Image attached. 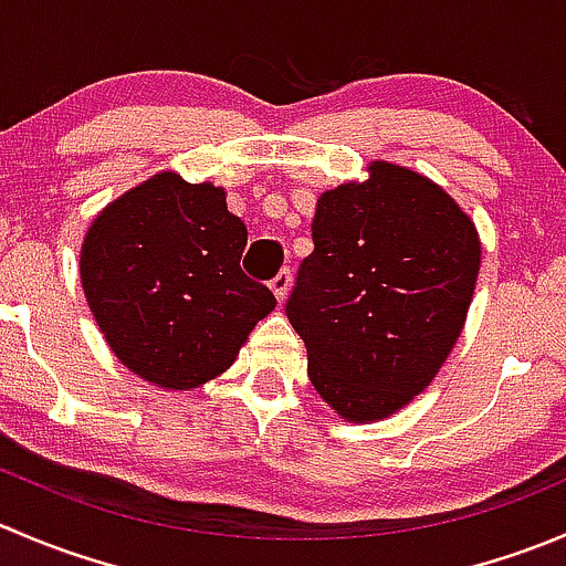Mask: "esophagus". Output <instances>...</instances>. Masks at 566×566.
Returning a JSON list of instances; mask_svg holds the SVG:
<instances>
[{
    "mask_svg": "<svg viewBox=\"0 0 566 566\" xmlns=\"http://www.w3.org/2000/svg\"><path fill=\"white\" fill-rule=\"evenodd\" d=\"M290 282H293V276H290V268H282V271H279L276 276L271 279V290H273V295H276L279 301L287 298Z\"/></svg>",
    "mask_w": 566,
    "mask_h": 566,
    "instance_id": "1",
    "label": "esophagus"
}]
</instances>
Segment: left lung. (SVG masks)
<instances>
[{
    "instance_id": "obj_1",
    "label": "left lung",
    "mask_w": 566,
    "mask_h": 566,
    "mask_svg": "<svg viewBox=\"0 0 566 566\" xmlns=\"http://www.w3.org/2000/svg\"><path fill=\"white\" fill-rule=\"evenodd\" d=\"M361 182L319 193L287 319L310 380L347 421L386 419L432 384L458 342L482 247L430 177L373 161Z\"/></svg>"
}]
</instances>
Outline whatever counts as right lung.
<instances>
[{
  "label": "right lung",
  "instance_id": "obj_1",
  "mask_svg": "<svg viewBox=\"0 0 566 566\" xmlns=\"http://www.w3.org/2000/svg\"><path fill=\"white\" fill-rule=\"evenodd\" d=\"M249 232L227 191L153 175L101 210L84 235L82 287L114 356L161 389H197L232 367L276 306L243 273Z\"/></svg>",
  "mask_w": 566,
  "mask_h": 566
}]
</instances>
